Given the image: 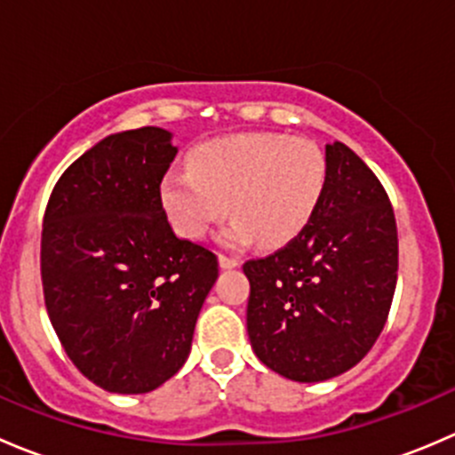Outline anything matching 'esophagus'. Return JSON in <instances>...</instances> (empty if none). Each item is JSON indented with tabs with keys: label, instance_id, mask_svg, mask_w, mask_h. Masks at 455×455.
I'll return each mask as SVG.
<instances>
[{
	"label": "esophagus",
	"instance_id": "1",
	"mask_svg": "<svg viewBox=\"0 0 455 455\" xmlns=\"http://www.w3.org/2000/svg\"><path fill=\"white\" fill-rule=\"evenodd\" d=\"M220 266H222V268H235L237 264H240V259H235V257H231V255H224V253H220Z\"/></svg>",
	"mask_w": 455,
	"mask_h": 455
}]
</instances>
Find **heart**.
Instances as JSON below:
<instances>
[{
    "label": "heart",
    "mask_w": 455,
    "mask_h": 455,
    "mask_svg": "<svg viewBox=\"0 0 455 455\" xmlns=\"http://www.w3.org/2000/svg\"><path fill=\"white\" fill-rule=\"evenodd\" d=\"M330 167L304 136L237 134L202 142L187 172H169L160 200L180 235L202 237L231 209L233 244L279 246L299 235L323 202Z\"/></svg>",
    "instance_id": "1"
}]
</instances>
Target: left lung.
I'll return each instance as SVG.
<instances>
[{"label":"left lung","instance_id":"obj_1","mask_svg":"<svg viewBox=\"0 0 455 455\" xmlns=\"http://www.w3.org/2000/svg\"><path fill=\"white\" fill-rule=\"evenodd\" d=\"M325 158L328 189L308 227L242 266L257 359L299 383L332 379L368 355L387 321L398 273L385 187L343 142L325 145Z\"/></svg>","mask_w":455,"mask_h":455}]
</instances>
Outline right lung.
Here are the masks:
<instances>
[{
	"label": "right lung",
	"mask_w": 455,
	"mask_h": 455,
	"mask_svg": "<svg viewBox=\"0 0 455 455\" xmlns=\"http://www.w3.org/2000/svg\"><path fill=\"white\" fill-rule=\"evenodd\" d=\"M176 151L160 127L108 136L61 173L45 206V310L76 370L114 394L151 392L185 365L218 279L213 251L178 237L163 209Z\"/></svg>",
	"instance_id": "add662e5"
}]
</instances>
